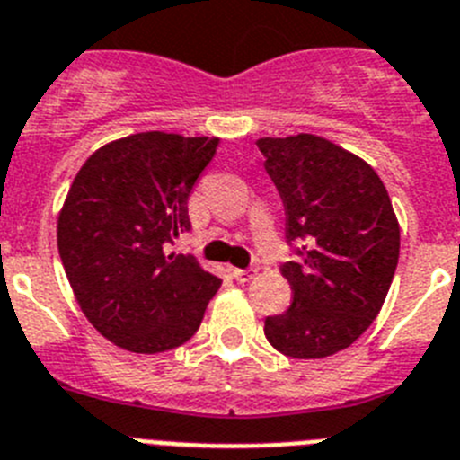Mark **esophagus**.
<instances>
[{"label": "esophagus", "instance_id": "obj_1", "mask_svg": "<svg viewBox=\"0 0 460 460\" xmlns=\"http://www.w3.org/2000/svg\"><path fill=\"white\" fill-rule=\"evenodd\" d=\"M234 277L238 281H250V279H254V277H256V268H247V270H243V268H235Z\"/></svg>", "mask_w": 460, "mask_h": 460}]
</instances>
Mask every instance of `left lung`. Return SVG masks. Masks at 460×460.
<instances>
[{"label": "left lung", "mask_w": 460, "mask_h": 460, "mask_svg": "<svg viewBox=\"0 0 460 460\" xmlns=\"http://www.w3.org/2000/svg\"><path fill=\"white\" fill-rule=\"evenodd\" d=\"M256 146L284 201L287 240L300 243V259L281 266L291 307L263 332L288 358H328L369 328L390 291L401 245L390 194L371 164L316 135Z\"/></svg>", "instance_id": "obj_1"}]
</instances>
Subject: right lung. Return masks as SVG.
<instances>
[{"label":"right lung","mask_w":460,"mask_h":460,"mask_svg":"<svg viewBox=\"0 0 460 460\" xmlns=\"http://www.w3.org/2000/svg\"><path fill=\"white\" fill-rule=\"evenodd\" d=\"M217 137L137 132L89 155L70 185L57 245L89 323L130 353H164L201 325L222 279L173 254L188 197Z\"/></svg>","instance_id":"obj_1"}]
</instances>
